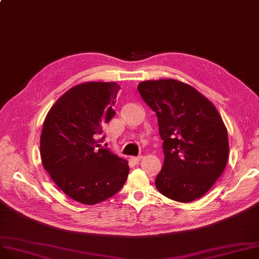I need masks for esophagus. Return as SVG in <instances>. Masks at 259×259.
<instances>
[{"label":"esophagus","instance_id":"esophagus-1","mask_svg":"<svg viewBox=\"0 0 259 259\" xmlns=\"http://www.w3.org/2000/svg\"><path fill=\"white\" fill-rule=\"evenodd\" d=\"M143 158V156H139V157H131V160L133 161V162H135V163H139L140 162V160Z\"/></svg>","mask_w":259,"mask_h":259}]
</instances>
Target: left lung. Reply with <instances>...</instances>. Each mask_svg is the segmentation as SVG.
Wrapping results in <instances>:
<instances>
[{
	"label": "left lung",
	"mask_w": 259,
	"mask_h": 259,
	"mask_svg": "<svg viewBox=\"0 0 259 259\" xmlns=\"http://www.w3.org/2000/svg\"><path fill=\"white\" fill-rule=\"evenodd\" d=\"M137 90L156 112L163 141L164 161L155 186L177 202L200 199L228 161V132L222 116L207 98L175 79L143 81Z\"/></svg>",
	"instance_id": "8db88e82"
}]
</instances>
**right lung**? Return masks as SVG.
Masks as SVG:
<instances>
[{"mask_svg":"<svg viewBox=\"0 0 259 259\" xmlns=\"http://www.w3.org/2000/svg\"><path fill=\"white\" fill-rule=\"evenodd\" d=\"M120 86L115 82H85L64 93L48 112L40 135L45 169L73 200L95 205L115 195L125 184L128 161L102 148L103 126L115 115Z\"/></svg>","mask_w":259,"mask_h":259,"instance_id":"add662e5","label":"right lung"}]
</instances>
